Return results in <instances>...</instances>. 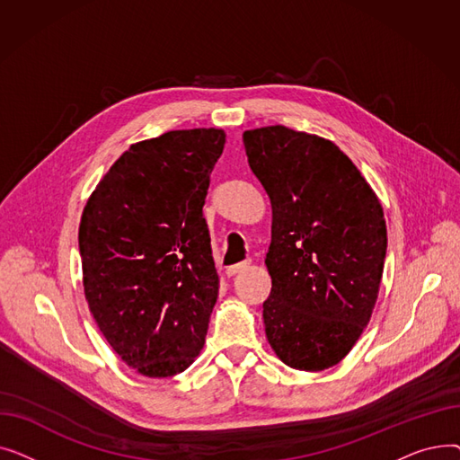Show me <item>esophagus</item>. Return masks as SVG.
<instances>
[{"label": "esophagus", "instance_id": "esophagus-1", "mask_svg": "<svg viewBox=\"0 0 460 460\" xmlns=\"http://www.w3.org/2000/svg\"><path fill=\"white\" fill-rule=\"evenodd\" d=\"M248 267H250V261H243V262L233 264V267H229L226 272H227V276H234V274H240V272L248 270Z\"/></svg>", "mask_w": 460, "mask_h": 460}]
</instances>
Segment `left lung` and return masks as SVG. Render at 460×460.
I'll list each match as a JSON object with an SVG mask.
<instances>
[{
  "instance_id": "1",
  "label": "left lung",
  "mask_w": 460,
  "mask_h": 460,
  "mask_svg": "<svg viewBox=\"0 0 460 460\" xmlns=\"http://www.w3.org/2000/svg\"><path fill=\"white\" fill-rule=\"evenodd\" d=\"M243 139L272 203L269 343L288 367L328 369L350 352L378 296L388 246L380 201L324 137L276 125Z\"/></svg>"
}]
</instances>
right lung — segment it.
<instances>
[{
    "label": "right lung",
    "instance_id": "add662e5",
    "mask_svg": "<svg viewBox=\"0 0 460 460\" xmlns=\"http://www.w3.org/2000/svg\"><path fill=\"white\" fill-rule=\"evenodd\" d=\"M226 132L172 130L120 155L78 233L84 288L106 341L145 376L182 373L217 298L203 205Z\"/></svg>",
    "mask_w": 460,
    "mask_h": 460
}]
</instances>
